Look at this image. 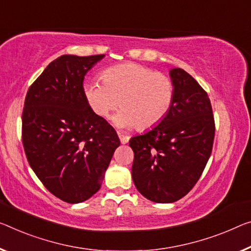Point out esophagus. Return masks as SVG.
Listing matches in <instances>:
<instances>
[{
  "label": "esophagus",
  "mask_w": 251,
  "mask_h": 251,
  "mask_svg": "<svg viewBox=\"0 0 251 251\" xmlns=\"http://www.w3.org/2000/svg\"><path fill=\"white\" fill-rule=\"evenodd\" d=\"M119 138H120L121 144H123V145L126 144V142L130 140V137L129 136H126V134H121V133H119Z\"/></svg>",
  "instance_id": "34e87169"
}]
</instances>
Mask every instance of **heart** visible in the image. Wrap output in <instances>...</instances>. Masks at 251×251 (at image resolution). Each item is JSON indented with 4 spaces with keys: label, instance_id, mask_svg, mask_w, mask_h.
<instances>
[{
    "label": "heart",
    "instance_id": "1",
    "mask_svg": "<svg viewBox=\"0 0 251 251\" xmlns=\"http://www.w3.org/2000/svg\"><path fill=\"white\" fill-rule=\"evenodd\" d=\"M102 84L88 82L83 86L91 110L106 119L120 105L114 118L119 126L148 130L164 120L175 99L171 77L134 63L109 67L101 73Z\"/></svg>",
    "mask_w": 251,
    "mask_h": 251
}]
</instances>
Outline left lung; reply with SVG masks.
Wrapping results in <instances>:
<instances>
[{"mask_svg": "<svg viewBox=\"0 0 251 251\" xmlns=\"http://www.w3.org/2000/svg\"><path fill=\"white\" fill-rule=\"evenodd\" d=\"M175 99L171 111L147 133L130 139L132 179L146 199L178 201L198 183L211 156L215 123L209 95L182 68L171 71Z\"/></svg>", "mask_w": 251, "mask_h": 251, "instance_id": "1", "label": "left lung"}]
</instances>
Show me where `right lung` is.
<instances>
[{
	"label": "right lung",
	"instance_id": "add662e5",
	"mask_svg": "<svg viewBox=\"0 0 251 251\" xmlns=\"http://www.w3.org/2000/svg\"><path fill=\"white\" fill-rule=\"evenodd\" d=\"M104 55H64L29 87L22 112V144L34 174L67 203H80L101 187L120 140L99 118L83 91L84 76Z\"/></svg>",
	"mask_w": 251,
	"mask_h": 251
}]
</instances>
